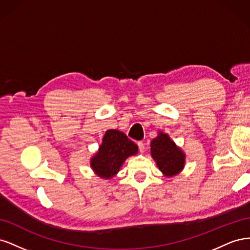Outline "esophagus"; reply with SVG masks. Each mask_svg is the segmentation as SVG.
Listing matches in <instances>:
<instances>
[{
	"mask_svg": "<svg viewBox=\"0 0 250 250\" xmlns=\"http://www.w3.org/2000/svg\"><path fill=\"white\" fill-rule=\"evenodd\" d=\"M138 146H139L140 152L144 153V151H145V144H144V142H139L138 143Z\"/></svg>",
	"mask_w": 250,
	"mask_h": 250,
	"instance_id": "34e87169",
	"label": "esophagus"
}]
</instances>
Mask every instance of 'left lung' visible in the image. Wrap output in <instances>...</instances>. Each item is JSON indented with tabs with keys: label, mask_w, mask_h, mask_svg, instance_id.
Wrapping results in <instances>:
<instances>
[{
	"label": "left lung",
	"mask_w": 250,
	"mask_h": 250,
	"mask_svg": "<svg viewBox=\"0 0 250 250\" xmlns=\"http://www.w3.org/2000/svg\"><path fill=\"white\" fill-rule=\"evenodd\" d=\"M150 146L151 156L165 176L172 177L183 171L186 154L167 133L158 132L157 137L151 141Z\"/></svg>",
	"instance_id": "left-lung-1"
}]
</instances>
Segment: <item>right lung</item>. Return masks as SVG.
Masks as SVG:
<instances>
[{"label": "right lung", "mask_w": 250, "mask_h": 250, "mask_svg": "<svg viewBox=\"0 0 250 250\" xmlns=\"http://www.w3.org/2000/svg\"><path fill=\"white\" fill-rule=\"evenodd\" d=\"M138 146L122 131L105 132L97 153L90 158V167L98 176L110 179L120 171L127 157L138 153Z\"/></svg>", "instance_id": "1"}]
</instances>
